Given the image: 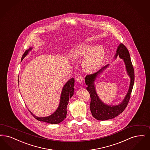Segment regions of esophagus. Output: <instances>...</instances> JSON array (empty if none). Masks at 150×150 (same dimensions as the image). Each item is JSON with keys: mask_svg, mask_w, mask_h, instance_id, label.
<instances>
[{"mask_svg": "<svg viewBox=\"0 0 150 150\" xmlns=\"http://www.w3.org/2000/svg\"><path fill=\"white\" fill-rule=\"evenodd\" d=\"M76 80H77L78 83H83V81L84 80V78L81 76H79L76 79Z\"/></svg>", "mask_w": 150, "mask_h": 150, "instance_id": "esophagus-1", "label": "esophagus"}]
</instances>
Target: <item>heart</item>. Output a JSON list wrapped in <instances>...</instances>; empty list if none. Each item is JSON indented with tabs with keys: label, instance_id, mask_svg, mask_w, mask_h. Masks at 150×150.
Returning <instances> with one entry per match:
<instances>
[{
	"label": "heart",
	"instance_id": "heart-1",
	"mask_svg": "<svg viewBox=\"0 0 150 150\" xmlns=\"http://www.w3.org/2000/svg\"><path fill=\"white\" fill-rule=\"evenodd\" d=\"M70 56L72 59L78 60L85 57L83 66L88 71H93L101 65L104 59L105 52L100 46L94 47L87 44H83L73 48Z\"/></svg>",
	"mask_w": 150,
	"mask_h": 150
}]
</instances>
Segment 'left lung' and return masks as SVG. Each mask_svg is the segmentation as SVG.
<instances>
[{"instance_id":"1","label":"left lung","mask_w":150,"mask_h":150,"mask_svg":"<svg viewBox=\"0 0 150 150\" xmlns=\"http://www.w3.org/2000/svg\"><path fill=\"white\" fill-rule=\"evenodd\" d=\"M117 56H119L120 59L124 60L127 72L131 79L130 85L127 94L123 100L120 104L116 105H109L105 104L102 102L96 93L94 81L98 75L103 72V71L107 68L109 65L102 67L96 72L87 75L85 78V83L86 85H88L86 89L89 91L91 98L90 111L92 115L96 119L99 120H110L118 116L126 109L131 98V94L134 81V71L129 51L123 43H120L118 47L114 58L116 59Z\"/></svg>"}]
</instances>
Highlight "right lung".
<instances>
[{
    "label": "right lung",
    "instance_id": "1",
    "mask_svg": "<svg viewBox=\"0 0 150 150\" xmlns=\"http://www.w3.org/2000/svg\"><path fill=\"white\" fill-rule=\"evenodd\" d=\"M32 49V47H30L29 49L25 50L22 57L21 61H22L24 57L27 55V54H28L29 51ZM74 79L71 78L65 84L61 92L59 105L53 114L46 117H38L33 115V114L30 112V110H28L30 112L31 114L34 117V118L39 121L46 122L50 124L60 123V122H62L66 118L67 110V104L69 101V99L72 97L74 92Z\"/></svg>",
    "mask_w": 150,
    "mask_h": 150
}]
</instances>
